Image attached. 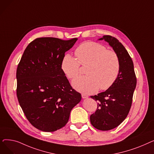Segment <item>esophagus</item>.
Wrapping results in <instances>:
<instances>
[{"mask_svg":"<svg viewBox=\"0 0 154 154\" xmlns=\"http://www.w3.org/2000/svg\"><path fill=\"white\" fill-rule=\"evenodd\" d=\"M82 97L83 98V99H87L88 97V95H85V94H82Z\"/></svg>","mask_w":154,"mask_h":154,"instance_id":"34e87169","label":"esophagus"}]
</instances>
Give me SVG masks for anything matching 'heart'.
<instances>
[{
    "label": "heart",
    "instance_id": "1",
    "mask_svg": "<svg viewBox=\"0 0 154 154\" xmlns=\"http://www.w3.org/2000/svg\"><path fill=\"white\" fill-rule=\"evenodd\" d=\"M77 60L69 54L63 57L61 68L69 79L77 77L80 72V65L87 66V76L72 81L76 90L84 94L105 91L112 87L119 75L120 63L117 53L107 50L106 46L95 42L80 44L75 51Z\"/></svg>",
    "mask_w": 154,
    "mask_h": 154
}]
</instances>
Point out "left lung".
I'll return each instance as SVG.
<instances>
[{"label":"left lung","instance_id":"8db88e82","mask_svg":"<svg viewBox=\"0 0 154 154\" xmlns=\"http://www.w3.org/2000/svg\"><path fill=\"white\" fill-rule=\"evenodd\" d=\"M99 40L109 43L118 55L120 68L115 83L105 92L91 97L97 101V109L90 117L91 124L100 131H109L119 126L130 111L137 84L133 61L124 46L110 35Z\"/></svg>","mask_w":154,"mask_h":154}]
</instances>
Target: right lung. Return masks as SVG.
Masks as SVG:
<instances>
[{"instance_id":"obj_1","label":"right lung","mask_w":154,"mask_h":154,"mask_svg":"<svg viewBox=\"0 0 154 154\" xmlns=\"http://www.w3.org/2000/svg\"><path fill=\"white\" fill-rule=\"evenodd\" d=\"M77 39L37 38L27 45L18 65L17 99L29 122L40 131L54 132L64 127L81 100L61 68L65 53Z\"/></svg>"}]
</instances>
